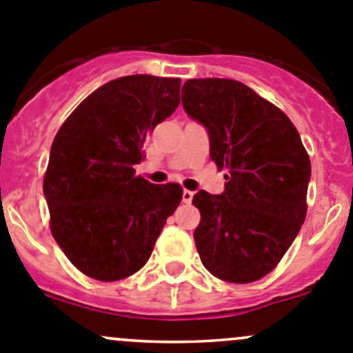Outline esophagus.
<instances>
[{"label": "esophagus", "instance_id": "esophagus-1", "mask_svg": "<svg viewBox=\"0 0 353 353\" xmlns=\"http://www.w3.org/2000/svg\"><path fill=\"white\" fill-rule=\"evenodd\" d=\"M192 199H194V192H192V190H187V188H185L183 194H181V201H183L185 204H190Z\"/></svg>", "mask_w": 353, "mask_h": 353}]
</instances>
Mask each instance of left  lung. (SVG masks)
<instances>
[{"mask_svg":"<svg viewBox=\"0 0 353 353\" xmlns=\"http://www.w3.org/2000/svg\"><path fill=\"white\" fill-rule=\"evenodd\" d=\"M185 113L208 130L209 152L225 168V190H199L195 247L205 270L250 283L274 270L307 214L310 161L290 118L245 83L192 79L181 87Z\"/></svg>","mask_w":353,"mask_h":353,"instance_id":"obj_1","label":"left lung"}]
</instances>
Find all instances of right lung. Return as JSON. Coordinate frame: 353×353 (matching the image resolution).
I'll use <instances>...</instances> for the list:
<instances>
[{
    "mask_svg": "<svg viewBox=\"0 0 353 353\" xmlns=\"http://www.w3.org/2000/svg\"><path fill=\"white\" fill-rule=\"evenodd\" d=\"M178 92L180 79L120 77L87 96L54 137L43 183L51 233L94 280L137 273L180 204V185H154L134 170L148 134L180 104Z\"/></svg>",
    "mask_w": 353,
    "mask_h": 353,
    "instance_id": "obj_1",
    "label": "right lung"
}]
</instances>
